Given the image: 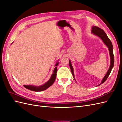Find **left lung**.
I'll list each match as a JSON object with an SVG mask.
<instances>
[{
	"label": "left lung",
	"mask_w": 122,
	"mask_h": 122,
	"mask_svg": "<svg viewBox=\"0 0 122 122\" xmlns=\"http://www.w3.org/2000/svg\"><path fill=\"white\" fill-rule=\"evenodd\" d=\"M92 32L93 33L94 35H96V36H98L100 38L102 39V40L103 41V42H104L105 45L108 47V48L109 51V54H110V67L108 70L106 74L105 75L104 78H103L101 83L98 85V86H100V85H101L102 83H104L106 80V79H107L110 72H111V71H112V68L113 67L114 60V55H113V46H112V44L111 41L109 40L107 36L106 35L105 32L104 31V30H103L102 29L99 28V27L96 26H93L92 27ZM69 66H70V69H71V71L72 75L73 76L74 78V75L73 69V67L71 65L70 61H69Z\"/></svg>",
	"instance_id": "1"
}]
</instances>
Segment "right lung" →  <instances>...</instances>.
I'll list each match as a JSON object with an SVG mask.
<instances>
[{"label": "right lung", "instance_id": "add662e5", "mask_svg": "<svg viewBox=\"0 0 122 122\" xmlns=\"http://www.w3.org/2000/svg\"><path fill=\"white\" fill-rule=\"evenodd\" d=\"M58 64V62L55 65V66H57ZM57 71V67H55L53 71V73L51 75V78L48 81H47L46 83H45L44 84H43V86H23L26 88L27 89H28L30 91H35V92H41V91H43L46 90L47 88L50 87L53 84V83L55 81V78H56V73Z\"/></svg>", "mask_w": 122, "mask_h": 122}]
</instances>
